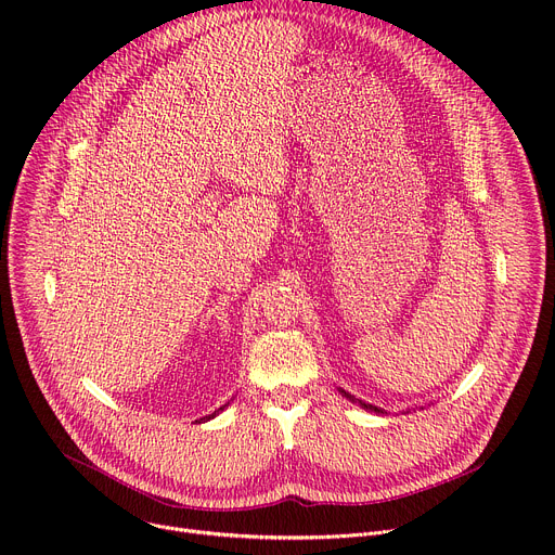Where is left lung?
Here are the masks:
<instances>
[{"label": "left lung", "mask_w": 555, "mask_h": 555, "mask_svg": "<svg viewBox=\"0 0 555 555\" xmlns=\"http://www.w3.org/2000/svg\"><path fill=\"white\" fill-rule=\"evenodd\" d=\"M340 392H343V395H345V398H347V400H351V402H358V404H360V406H364V409H369V411H375V413H382V411H379V409H375V406H371V404H362V400H356V398H353V395H351V392H347V390H343V388H340Z\"/></svg>", "instance_id": "obj_1"}]
</instances>
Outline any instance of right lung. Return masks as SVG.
Here are the masks:
<instances>
[{
  "label": "right lung",
  "mask_w": 555,
  "mask_h": 555,
  "mask_svg": "<svg viewBox=\"0 0 555 555\" xmlns=\"http://www.w3.org/2000/svg\"><path fill=\"white\" fill-rule=\"evenodd\" d=\"M219 411H221V409H219ZM219 411H217V413H219ZM217 413H212V415H208V417H204V422H206V420H212V417H215V415H217Z\"/></svg>",
  "instance_id": "right-lung-1"
}]
</instances>
